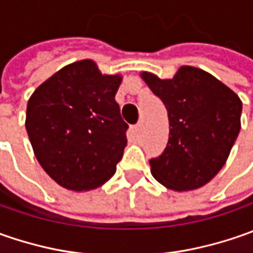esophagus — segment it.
Listing matches in <instances>:
<instances>
[{"mask_svg": "<svg viewBox=\"0 0 253 253\" xmlns=\"http://www.w3.org/2000/svg\"><path fill=\"white\" fill-rule=\"evenodd\" d=\"M141 128H142L141 122H138V124L132 125V126H131V136H132V139H136V138L139 136V132H141Z\"/></svg>", "mask_w": 253, "mask_h": 253, "instance_id": "obj_1", "label": "esophagus"}]
</instances>
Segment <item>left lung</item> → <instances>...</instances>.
Wrapping results in <instances>:
<instances>
[{"label":"left lung","instance_id":"obj_1","mask_svg":"<svg viewBox=\"0 0 253 253\" xmlns=\"http://www.w3.org/2000/svg\"><path fill=\"white\" fill-rule=\"evenodd\" d=\"M169 117V141L151 163L152 176L170 190L186 191L209 183L228 158L241 129L242 102L204 70L183 66L171 80L142 73Z\"/></svg>","mask_w":253,"mask_h":253}]
</instances>
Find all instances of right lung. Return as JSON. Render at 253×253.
Segmentation results:
<instances>
[{
    "mask_svg": "<svg viewBox=\"0 0 253 253\" xmlns=\"http://www.w3.org/2000/svg\"><path fill=\"white\" fill-rule=\"evenodd\" d=\"M121 76H102L91 60L69 64L28 101L26 132L36 159L69 190L95 189L114 176L126 146L115 94Z\"/></svg>",
    "mask_w": 253,
    "mask_h": 253,
    "instance_id": "obj_1",
    "label": "right lung"
}]
</instances>
